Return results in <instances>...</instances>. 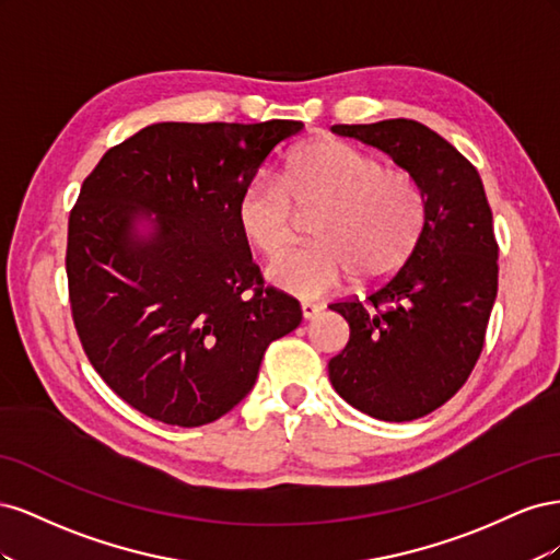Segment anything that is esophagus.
I'll use <instances>...</instances> for the list:
<instances>
[{"instance_id": "34e87169", "label": "esophagus", "mask_w": 560, "mask_h": 560, "mask_svg": "<svg viewBox=\"0 0 560 560\" xmlns=\"http://www.w3.org/2000/svg\"><path fill=\"white\" fill-rule=\"evenodd\" d=\"M319 311H322V306H317V303H301V317H303V319L317 317Z\"/></svg>"}]
</instances>
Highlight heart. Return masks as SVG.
<instances>
[{
    "mask_svg": "<svg viewBox=\"0 0 560 560\" xmlns=\"http://www.w3.org/2000/svg\"><path fill=\"white\" fill-rule=\"evenodd\" d=\"M294 207L320 208L312 228L316 245L282 255ZM422 224L425 196L418 182L341 140L296 149L282 165L280 184L257 179L238 200L247 243L276 257L266 268L268 280L301 301L336 292L352 273L362 282L395 273L413 252Z\"/></svg>",
    "mask_w": 560,
    "mask_h": 560,
    "instance_id": "b5f03b06",
    "label": "heart"
}]
</instances>
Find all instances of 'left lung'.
Returning a JSON list of instances; mask_svg holds the SVG:
<instances>
[{
	"instance_id": "1",
	"label": "left lung",
	"mask_w": 560,
	"mask_h": 560,
	"mask_svg": "<svg viewBox=\"0 0 560 560\" xmlns=\"http://www.w3.org/2000/svg\"><path fill=\"white\" fill-rule=\"evenodd\" d=\"M376 147L425 196V224L409 259L366 301L331 303L350 341L329 381L362 413L404 422L439 409L477 364L498 294V243L483 182L442 135L411 118L331 126Z\"/></svg>"
}]
</instances>
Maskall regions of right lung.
<instances>
[{
	"label": "right lung",
	"mask_w": 560,
	"mask_h": 560,
	"mask_svg": "<svg viewBox=\"0 0 560 560\" xmlns=\"http://www.w3.org/2000/svg\"><path fill=\"white\" fill-rule=\"evenodd\" d=\"M301 121L154 124L100 159L67 231L77 334L103 381L165 425L200 428L257 383L299 303L264 287L241 194Z\"/></svg>",
	"instance_id": "1"
}]
</instances>
